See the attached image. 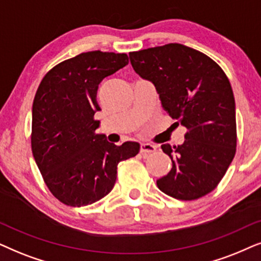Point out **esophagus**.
Returning a JSON list of instances; mask_svg holds the SVG:
<instances>
[{
	"mask_svg": "<svg viewBox=\"0 0 261 261\" xmlns=\"http://www.w3.org/2000/svg\"><path fill=\"white\" fill-rule=\"evenodd\" d=\"M155 150H156L155 145L149 144V143L141 144V154H150V152H154Z\"/></svg>",
	"mask_w": 261,
	"mask_h": 261,
	"instance_id": "obj_1",
	"label": "esophagus"
}]
</instances>
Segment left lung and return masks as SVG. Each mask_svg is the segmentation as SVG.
<instances>
[{"instance_id":"8db88e82","label":"left lung","mask_w":261,"mask_h":261,"mask_svg":"<svg viewBox=\"0 0 261 261\" xmlns=\"http://www.w3.org/2000/svg\"><path fill=\"white\" fill-rule=\"evenodd\" d=\"M134 70L152 82L162 107L187 128L182 144L161 148L172 169L156 184L175 199L193 200L216 189L236 151L235 99L216 62L181 44L130 52Z\"/></svg>"}]
</instances>
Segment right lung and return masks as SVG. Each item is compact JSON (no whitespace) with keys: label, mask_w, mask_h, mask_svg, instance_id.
Instances as JSON below:
<instances>
[{"label":"right lung","mask_w":261,"mask_h":261,"mask_svg":"<svg viewBox=\"0 0 261 261\" xmlns=\"http://www.w3.org/2000/svg\"><path fill=\"white\" fill-rule=\"evenodd\" d=\"M126 54L83 52L51 69L32 107L33 158L50 192L69 206L95 203L112 191L120 161L140 151L136 142L110 143L96 134L99 85L127 65Z\"/></svg>","instance_id":"1"}]
</instances>
